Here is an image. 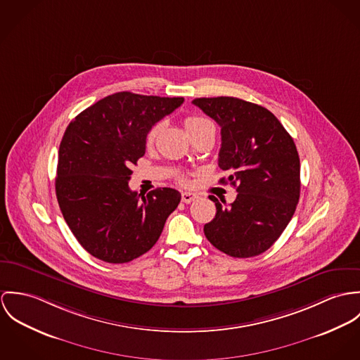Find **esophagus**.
I'll list each match as a JSON object with an SVG mask.
<instances>
[{
	"label": "esophagus",
	"mask_w": 360,
	"mask_h": 360,
	"mask_svg": "<svg viewBox=\"0 0 360 360\" xmlns=\"http://www.w3.org/2000/svg\"><path fill=\"white\" fill-rule=\"evenodd\" d=\"M196 198H198V196L193 195V193H191V192H184V193H182V201L186 202V204L192 202Z\"/></svg>",
	"instance_id": "obj_1"
}]
</instances>
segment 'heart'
Returning a JSON list of instances; mask_svg holds the SVG:
<instances>
[{"label":"heart","instance_id":"b5f03b06","mask_svg":"<svg viewBox=\"0 0 360 360\" xmlns=\"http://www.w3.org/2000/svg\"><path fill=\"white\" fill-rule=\"evenodd\" d=\"M184 125H185V129H186V132H188V135L191 138L198 135V134L204 132V131H207V129H214V124L208 120V119L201 117V116H189V117H186ZM161 128H162V122L161 121L156 122L155 125L150 127V129L146 134V145L148 146H152L155 143V141H156ZM178 179L181 182H184V184L186 182V176L185 175H179Z\"/></svg>","mask_w":360,"mask_h":360}]
</instances>
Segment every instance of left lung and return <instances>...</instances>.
I'll use <instances>...</instances> for the list:
<instances>
[{"label":"left lung","instance_id":"1","mask_svg":"<svg viewBox=\"0 0 360 360\" xmlns=\"http://www.w3.org/2000/svg\"><path fill=\"white\" fill-rule=\"evenodd\" d=\"M221 127L218 165L238 198L215 202L204 235L219 251L248 258L266 251L291 221L300 200V158L295 143L268 109L232 96L196 98L193 102Z\"/></svg>","mask_w":360,"mask_h":360}]
</instances>
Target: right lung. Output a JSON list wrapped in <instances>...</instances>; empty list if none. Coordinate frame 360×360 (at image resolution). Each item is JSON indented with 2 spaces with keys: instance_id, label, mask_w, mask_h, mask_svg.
I'll list each match as a JSON object with an SVG mask.
<instances>
[{
  "instance_id": "1",
  "label": "right lung",
  "mask_w": 360,
  "mask_h": 360,
  "mask_svg": "<svg viewBox=\"0 0 360 360\" xmlns=\"http://www.w3.org/2000/svg\"><path fill=\"white\" fill-rule=\"evenodd\" d=\"M184 98L132 92L109 95L69 124L59 146L56 199L70 231L95 258L129 262L160 238L181 193L158 188L146 196L128 186L146 150L152 125L172 113Z\"/></svg>"
}]
</instances>
